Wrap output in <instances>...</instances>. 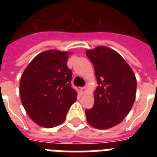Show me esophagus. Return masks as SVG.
Returning <instances> with one entry per match:
<instances>
[{"label": "esophagus", "instance_id": "1", "mask_svg": "<svg viewBox=\"0 0 157 157\" xmlns=\"http://www.w3.org/2000/svg\"><path fill=\"white\" fill-rule=\"evenodd\" d=\"M81 91L82 92V93H86V87H81Z\"/></svg>", "mask_w": 157, "mask_h": 157}]
</instances>
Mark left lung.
I'll return each mask as SVG.
<instances>
[{
  "label": "left lung",
  "mask_w": 157,
  "mask_h": 157,
  "mask_svg": "<svg viewBox=\"0 0 157 157\" xmlns=\"http://www.w3.org/2000/svg\"><path fill=\"white\" fill-rule=\"evenodd\" d=\"M94 64L98 86L94 92V107L86 111L90 125L98 129H110L124 120L135 100L137 81L129 64L107 46L86 50Z\"/></svg>",
  "instance_id": "obj_1"
}]
</instances>
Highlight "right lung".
Returning a JSON list of instances; mask_svg holds the SVG:
<instances>
[{
	"label": "right lung",
	"mask_w": 157,
	"mask_h": 157,
	"mask_svg": "<svg viewBox=\"0 0 157 157\" xmlns=\"http://www.w3.org/2000/svg\"><path fill=\"white\" fill-rule=\"evenodd\" d=\"M71 52L50 50L31 61L21 76L22 104L40 126L53 128L66 119L77 93L71 86L72 72L67 63Z\"/></svg>",
	"instance_id": "obj_1"
}]
</instances>
